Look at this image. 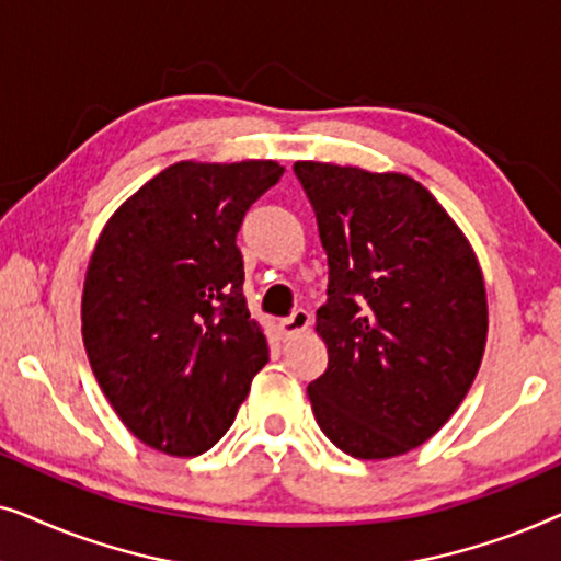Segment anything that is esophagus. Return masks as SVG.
<instances>
[{"label":"esophagus","instance_id":"obj_1","mask_svg":"<svg viewBox=\"0 0 561 561\" xmlns=\"http://www.w3.org/2000/svg\"><path fill=\"white\" fill-rule=\"evenodd\" d=\"M309 324H311L309 311H306V309H296L294 313H290L288 319L280 321V334L286 336V340H294V336L306 332V329H309Z\"/></svg>","mask_w":561,"mask_h":561}]
</instances>
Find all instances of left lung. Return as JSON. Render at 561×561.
Wrapping results in <instances>:
<instances>
[{"mask_svg":"<svg viewBox=\"0 0 561 561\" xmlns=\"http://www.w3.org/2000/svg\"><path fill=\"white\" fill-rule=\"evenodd\" d=\"M329 263L317 332L329 365L313 419L357 459L416 449L470 390L488 336L478 257L442 204L401 173L298 160Z\"/></svg>","mask_w":561,"mask_h":561,"instance_id":"obj_1","label":"left lung"}]
</instances>
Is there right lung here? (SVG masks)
<instances>
[{
  "label": "right lung",
  "mask_w": 561,
  "mask_h": 561,
  "mask_svg": "<svg viewBox=\"0 0 561 561\" xmlns=\"http://www.w3.org/2000/svg\"><path fill=\"white\" fill-rule=\"evenodd\" d=\"M286 168L183 160L99 234L81 298L91 370L129 432L173 457L214 447L267 363L244 301V214Z\"/></svg>",
  "instance_id": "1"
}]
</instances>
